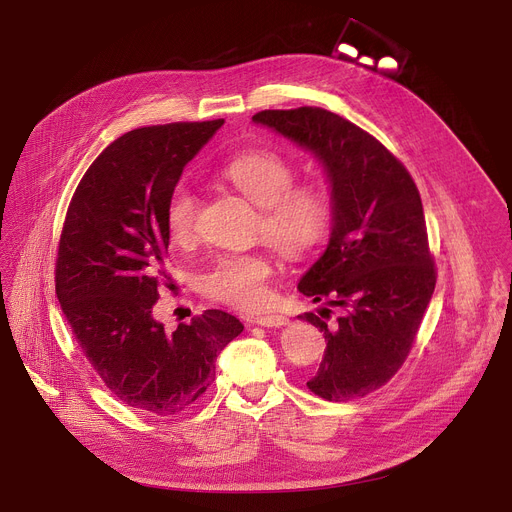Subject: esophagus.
<instances>
[{
	"label": "esophagus",
	"instance_id": "esophagus-1",
	"mask_svg": "<svg viewBox=\"0 0 512 512\" xmlns=\"http://www.w3.org/2000/svg\"><path fill=\"white\" fill-rule=\"evenodd\" d=\"M249 324H257V326H267V328H279V326H285L287 324V318L285 316H279V314H271V316H253V318H247Z\"/></svg>",
	"mask_w": 512,
	"mask_h": 512
}]
</instances>
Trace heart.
<instances>
[{
    "label": "heart",
    "instance_id": "1",
    "mask_svg": "<svg viewBox=\"0 0 512 512\" xmlns=\"http://www.w3.org/2000/svg\"><path fill=\"white\" fill-rule=\"evenodd\" d=\"M247 200L259 206L257 233L285 255H302L316 247L332 221V194L316 180H296V168L271 150H247L216 170ZM198 196L184 184L170 190L164 208L166 231L174 245L194 239ZM273 263L265 253H225L200 275V291L239 310H259L271 298Z\"/></svg>",
    "mask_w": 512,
    "mask_h": 512
}]
</instances>
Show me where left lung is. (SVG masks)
Masks as SVG:
<instances>
[{
    "instance_id": "1",
    "label": "left lung",
    "mask_w": 512,
    "mask_h": 512,
    "mask_svg": "<svg viewBox=\"0 0 512 512\" xmlns=\"http://www.w3.org/2000/svg\"><path fill=\"white\" fill-rule=\"evenodd\" d=\"M253 121L310 150L332 188L328 247L298 289L344 314L302 316L326 338L308 389L334 403L369 395L401 369L435 289L419 190L377 137L332 111L267 109Z\"/></svg>"
}]
</instances>
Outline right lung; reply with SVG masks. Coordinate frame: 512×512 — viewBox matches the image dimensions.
<instances>
[{
  "label": "right lung",
  "mask_w": 512,
  "mask_h": 512,
  "mask_svg": "<svg viewBox=\"0 0 512 512\" xmlns=\"http://www.w3.org/2000/svg\"><path fill=\"white\" fill-rule=\"evenodd\" d=\"M225 119L133 129L89 166L66 210L56 257L60 308L107 389L158 417L190 409L214 381V360L243 332L206 310L166 330L152 308L168 285L164 208L184 166Z\"/></svg>",
  "instance_id": "add662e5"
}]
</instances>
